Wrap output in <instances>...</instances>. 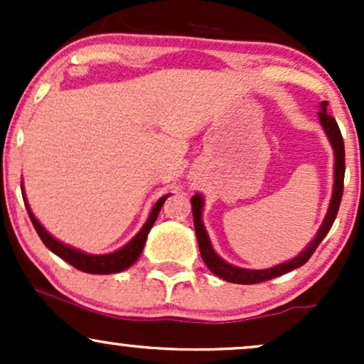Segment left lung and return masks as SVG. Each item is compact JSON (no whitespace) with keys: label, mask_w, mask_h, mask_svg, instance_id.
I'll return each instance as SVG.
<instances>
[{"label":"left lung","mask_w":364,"mask_h":364,"mask_svg":"<svg viewBox=\"0 0 364 364\" xmlns=\"http://www.w3.org/2000/svg\"><path fill=\"white\" fill-rule=\"evenodd\" d=\"M327 106L328 102L323 101L320 104V112L318 118L321 127H323L325 133H327L330 144H332L333 149V157H336V164H333V191H332V200H330V205L327 210V215H325L323 223H321L318 232L316 236L313 237V241L306 248L303 250L301 253L298 255L296 258H292L289 262L279 263V265L270 267V269H263V270H250V269H241V267H235L231 263H228L223 258L219 257L212 248L210 240H208V235L203 228L202 223V208H203V196L200 193H196L195 196H191V208H193V224H195V232H196V240H198V246H200V255H202L203 262L208 267L212 274H215L217 277L224 279L228 282H235V284H258V282H265L270 281V279L279 277V275L291 272V270L298 269L310 260V257L315 253V250L318 248V245L321 243L327 232L332 228L333 220H336L337 212H339V205L342 200V191H344V173H346V162H344V140H342L341 129L337 121L332 118V116L327 114Z\"/></svg>","instance_id":"obj_1"}]
</instances>
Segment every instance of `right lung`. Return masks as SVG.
Masks as SVG:
<instances>
[{
	"instance_id": "right-lung-1",
	"label": "right lung",
	"mask_w": 364,
	"mask_h": 364,
	"mask_svg": "<svg viewBox=\"0 0 364 364\" xmlns=\"http://www.w3.org/2000/svg\"><path fill=\"white\" fill-rule=\"evenodd\" d=\"M23 196H25V193H23ZM168 196L169 195H166V196H162V198L157 200L156 205L152 207V212H150L147 223H145L144 228L140 229L139 235L133 237L128 245H124L123 248H119L118 252H112L107 255L83 253V252H80V250H75V248H72V246L58 241L56 237H53L51 235H49V232L43 228V224L36 219V215L32 214L31 207H28L27 200L23 198V202H25V207H27L28 217H31L32 224H34L37 235H39L41 240H43V243L48 246V248L51 250L54 255H58V257L63 258L65 262H68L70 265L75 267V269L82 270V272L116 274V272H121V270L128 269V267H132L133 263L139 260V257L141 255V250H144V246H145V241H147L150 229H152L154 223H156L159 212H161V207L164 205V202Z\"/></svg>"
}]
</instances>
